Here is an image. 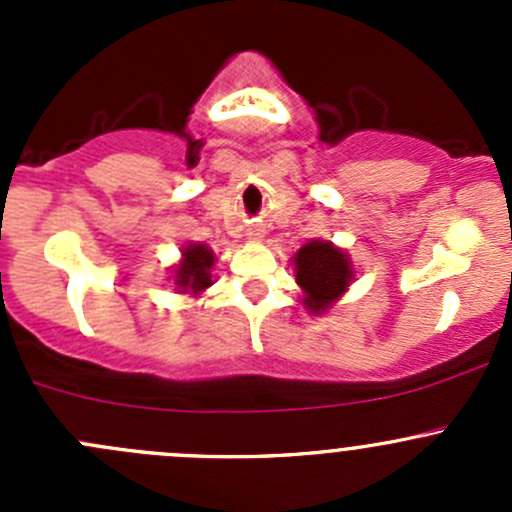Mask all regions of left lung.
<instances>
[{"label": "left lung", "mask_w": 512, "mask_h": 512, "mask_svg": "<svg viewBox=\"0 0 512 512\" xmlns=\"http://www.w3.org/2000/svg\"><path fill=\"white\" fill-rule=\"evenodd\" d=\"M294 265L297 285L304 289V304L312 312L327 309L352 280L347 255L329 242H307L294 257Z\"/></svg>", "instance_id": "left-lung-1"}]
</instances>
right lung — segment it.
Instances as JSON below:
<instances>
[{
    "label": "right lung",
    "mask_w": 512,
    "mask_h": 512,
    "mask_svg": "<svg viewBox=\"0 0 512 512\" xmlns=\"http://www.w3.org/2000/svg\"><path fill=\"white\" fill-rule=\"evenodd\" d=\"M183 265L175 272V285L190 289V292H203L210 287V267H213L215 257L205 245H190L185 247Z\"/></svg>",
    "instance_id": "obj_1"
}]
</instances>
